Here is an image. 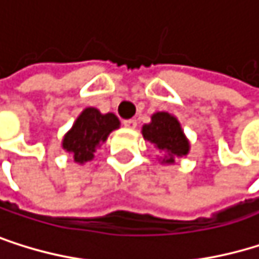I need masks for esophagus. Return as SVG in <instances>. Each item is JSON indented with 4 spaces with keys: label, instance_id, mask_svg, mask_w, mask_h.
Segmentation results:
<instances>
[{
    "label": "esophagus",
    "instance_id": "esophagus-1",
    "mask_svg": "<svg viewBox=\"0 0 259 259\" xmlns=\"http://www.w3.org/2000/svg\"><path fill=\"white\" fill-rule=\"evenodd\" d=\"M123 126H126V128H136V126H137V120H136V119L123 120Z\"/></svg>",
    "mask_w": 259,
    "mask_h": 259
}]
</instances>
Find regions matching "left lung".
Returning <instances> with one entry per match:
<instances>
[{
  "mask_svg": "<svg viewBox=\"0 0 259 259\" xmlns=\"http://www.w3.org/2000/svg\"><path fill=\"white\" fill-rule=\"evenodd\" d=\"M142 133L147 140L168 154L163 159L166 163H173L175 156H185L188 153V140L184 136L181 123L171 114L156 112L151 117V123L142 128Z\"/></svg>",
  "mask_w": 259,
  "mask_h": 259,
  "instance_id": "left-lung-1",
  "label": "left lung"
}]
</instances>
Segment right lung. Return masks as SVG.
I'll return each mask as SVG.
<instances>
[{"instance_id": "obj_1", "label": "right lung", "mask_w": 259, "mask_h": 259, "mask_svg": "<svg viewBox=\"0 0 259 259\" xmlns=\"http://www.w3.org/2000/svg\"><path fill=\"white\" fill-rule=\"evenodd\" d=\"M119 125L120 122L114 114H102L96 108H86L78 115L72 130L64 136L63 148L72 153L75 162L84 163L94 157L96 148Z\"/></svg>"}]
</instances>
